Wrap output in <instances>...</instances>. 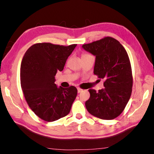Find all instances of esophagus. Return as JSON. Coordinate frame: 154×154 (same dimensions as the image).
<instances>
[{"mask_svg":"<svg viewBox=\"0 0 154 154\" xmlns=\"http://www.w3.org/2000/svg\"><path fill=\"white\" fill-rule=\"evenodd\" d=\"M82 89H81V88H77V92H78V93H80V92H82Z\"/></svg>","mask_w":154,"mask_h":154,"instance_id":"34e87169","label":"esophagus"}]
</instances>
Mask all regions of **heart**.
Listing matches in <instances>:
<instances>
[{
  "instance_id": "b5f03b06",
  "label": "heart",
  "mask_w": 154,
  "mask_h": 154,
  "mask_svg": "<svg viewBox=\"0 0 154 154\" xmlns=\"http://www.w3.org/2000/svg\"><path fill=\"white\" fill-rule=\"evenodd\" d=\"M90 56V54L83 53V54H82V58H83V57H86V56Z\"/></svg>"
}]
</instances>
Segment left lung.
<instances>
[{"label": "left lung", "mask_w": 154, "mask_h": 154, "mask_svg": "<svg viewBox=\"0 0 154 154\" xmlns=\"http://www.w3.org/2000/svg\"><path fill=\"white\" fill-rule=\"evenodd\" d=\"M83 48L96 56L94 74L103 79L105 88L90 89L85 102L88 111L102 119H113L120 115L132 94L133 77L128 55L118 40L105 36Z\"/></svg>", "instance_id": "left-lung-1"}]
</instances>
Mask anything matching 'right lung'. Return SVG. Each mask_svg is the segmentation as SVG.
<instances>
[{"mask_svg": "<svg viewBox=\"0 0 154 154\" xmlns=\"http://www.w3.org/2000/svg\"><path fill=\"white\" fill-rule=\"evenodd\" d=\"M77 44L68 46L38 43L26 51L20 82L28 106L38 118L50 122L67 116L77 94L75 86L58 88L55 76L62 71Z\"/></svg>", "mask_w": 154, "mask_h": 154, "instance_id": "add662e5", "label": "right lung"}]
</instances>
